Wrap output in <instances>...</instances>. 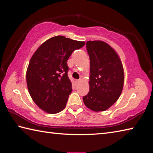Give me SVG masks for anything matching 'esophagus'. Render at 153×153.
Masks as SVG:
<instances>
[{
  "mask_svg": "<svg viewBox=\"0 0 153 153\" xmlns=\"http://www.w3.org/2000/svg\"><path fill=\"white\" fill-rule=\"evenodd\" d=\"M82 82V79H76V82L77 83V84H79V83H80Z\"/></svg>",
  "mask_w": 153,
  "mask_h": 153,
  "instance_id": "1",
  "label": "esophagus"
}]
</instances>
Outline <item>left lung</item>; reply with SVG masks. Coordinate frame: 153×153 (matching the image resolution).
Masks as SVG:
<instances>
[{
	"label": "left lung",
	"instance_id": "left-lung-1",
	"mask_svg": "<svg viewBox=\"0 0 153 153\" xmlns=\"http://www.w3.org/2000/svg\"><path fill=\"white\" fill-rule=\"evenodd\" d=\"M90 61V91L83 97L85 106L94 112H102L118 100L123 91L124 73L118 55L102 41L86 43Z\"/></svg>",
	"mask_w": 153,
	"mask_h": 153
}]
</instances>
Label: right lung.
I'll return each instance as SVG.
<instances>
[{"instance_id":"add662e5","label":"right lung","mask_w":153,"mask_h":153,"mask_svg":"<svg viewBox=\"0 0 153 153\" xmlns=\"http://www.w3.org/2000/svg\"><path fill=\"white\" fill-rule=\"evenodd\" d=\"M84 45V41L55 36L41 44L30 58L27 88L33 100L47 113L57 114L65 108L72 91L67 61L74 50Z\"/></svg>"}]
</instances>
